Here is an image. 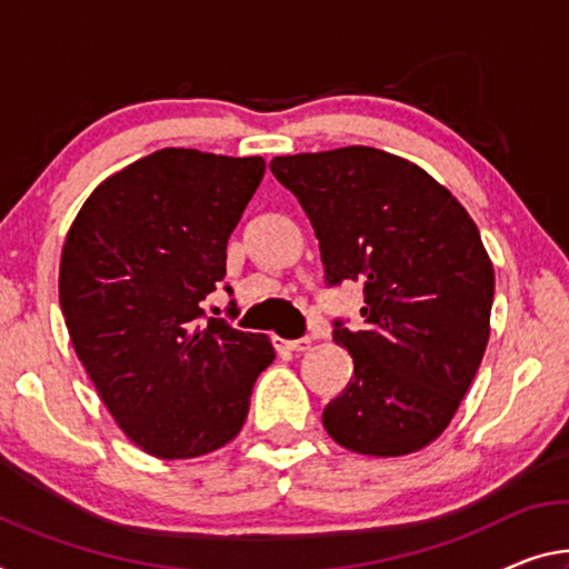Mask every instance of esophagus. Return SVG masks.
Here are the masks:
<instances>
[{
    "label": "esophagus",
    "instance_id": "1",
    "mask_svg": "<svg viewBox=\"0 0 569 569\" xmlns=\"http://www.w3.org/2000/svg\"><path fill=\"white\" fill-rule=\"evenodd\" d=\"M274 346H277V348H284V351L302 353V351H308V348H310L312 343H310V338H297V340H282V338H277Z\"/></svg>",
    "mask_w": 569,
    "mask_h": 569
}]
</instances>
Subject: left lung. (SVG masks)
I'll return each mask as SVG.
<instances>
[{"label": "left lung", "instance_id": "left-lung-1", "mask_svg": "<svg viewBox=\"0 0 569 569\" xmlns=\"http://www.w3.org/2000/svg\"><path fill=\"white\" fill-rule=\"evenodd\" d=\"M320 241L330 284L363 282L366 330L336 328L353 376L322 412L340 448L399 458L445 432L491 336L493 264L460 200L376 147L274 157Z\"/></svg>", "mask_w": 569, "mask_h": 569}]
</instances>
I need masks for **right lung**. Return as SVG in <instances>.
Listing matches in <instances>:
<instances>
[{
  "label": "right lung",
  "instance_id": "1",
  "mask_svg": "<svg viewBox=\"0 0 569 569\" xmlns=\"http://www.w3.org/2000/svg\"><path fill=\"white\" fill-rule=\"evenodd\" d=\"M267 162L164 147L109 174L60 254V308L73 351L129 440L147 456H208L241 432L261 333L203 322L226 277V243Z\"/></svg>",
  "mask_w": 569,
  "mask_h": 569
}]
</instances>
